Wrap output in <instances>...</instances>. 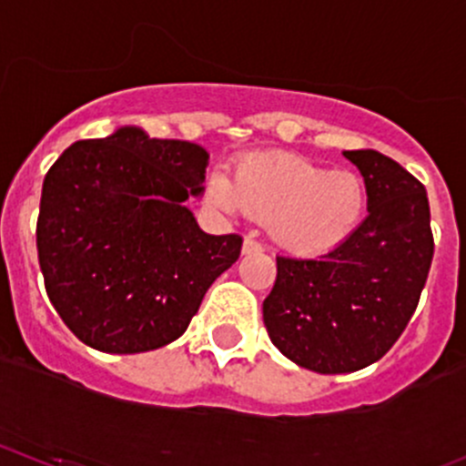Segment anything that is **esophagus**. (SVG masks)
Here are the masks:
<instances>
[{
  "label": "esophagus",
  "mask_w": 466,
  "mask_h": 466,
  "mask_svg": "<svg viewBox=\"0 0 466 466\" xmlns=\"http://www.w3.org/2000/svg\"><path fill=\"white\" fill-rule=\"evenodd\" d=\"M266 249V246H263L261 241H257V238L248 237L246 241H243V254H258Z\"/></svg>",
  "instance_id": "obj_1"
}]
</instances>
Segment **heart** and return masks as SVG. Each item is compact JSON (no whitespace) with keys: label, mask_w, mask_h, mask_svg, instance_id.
Listing matches in <instances>:
<instances>
[{"label":"heart","mask_w":466,"mask_h":466,"mask_svg":"<svg viewBox=\"0 0 466 466\" xmlns=\"http://www.w3.org/2000/svg\"><path fill=\"white\" fill-rule=\"evenodd\" d=\"M212 203L229 214L270 220L279 241L299 252L328 249L349 238L369 203L364 180L288 154L254 156L208 185Z\"/></svg>","instance_id":"obj_1"}]
</instances>
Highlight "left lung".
Masks as SVG:
<instances>
[{
    "instance_id": "1",
    "label": "left lung",
    "mask_w": 466,
    "mask_h": 466,
    "mask_svg": "<svg viewBox=\"0 0 466 466\" xmlns=\"http://www.w3.org/2000/svg\"><path fill=\"white\" fill-rule=\"evenodd\" d=\"M364 176L369 217L317 257H277L263 301L272 344L323 375L366 369L409 326L433 261L424 185L375 149L344 151Z\"/></svg>"
}]
</instances>
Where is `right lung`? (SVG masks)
Segmentation results:
<instances>
[{
	"mask_svg": "<svg viewBox=\"0 0 466 466\" xmlns=\"http://www.w3.org/2000/svg\"><path fill=\"white\" fill-rule=\"evenodd\" d=\"M208 151L125 127L73 143L44 178L37 257L68 330L91 349L134 355L178 339L208 288L241 254L238 234H205L185 200Z\"/></svg>",
	"mask_w": 466,
	"mask_h": 466,
	"instance_id": "1",
	"label": "right lung"
}]
</instances>
